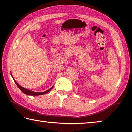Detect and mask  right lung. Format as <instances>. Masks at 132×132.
I'll return each mask as SVG.
<instances>
[{
    "label": "right lung",
    "instance_id": "1",
    "mask_svg": "<svg viewBox=\"0 0 132 132\" xmlns=\"http://www.w3.org/2000/svg\"><path fill=\"white\" fill-rule=\"evenodd\" d=\"M11 77H12V78H13L14 80V82H15L16 85H17V86H18V88H19V89L21 90V91L23 92V93H25V94H27V95H29V96H39V95H42V94H46V93H48V92H50V91L51 90H52V89H53V86L52 87H51L50 89H48V90H46V91H45V92H36L31 91V90H30L24 88V87H22L21 86H20V85L19 84H18L17 82L15 81V79H14V78H13V75H12V74H11Z\"/></svg>",
    "mask_w": 132,
    "mask_h": 132
}]
</instances>
